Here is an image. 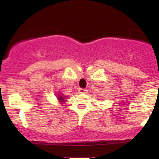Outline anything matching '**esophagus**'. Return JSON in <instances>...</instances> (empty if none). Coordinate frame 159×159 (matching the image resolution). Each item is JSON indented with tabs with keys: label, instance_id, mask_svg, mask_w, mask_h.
<instances>
[{
	"label": "esophagus",
	"instance_id": "1",
	"mask_svg": "<svg viewBox=\"0 0 159 159\" xmlns=\"http://www.w3.org/2000/svg\"><path fill=\"white\" fill-rule=\"evenodd\" d=\"M78 92H79V93H81V94H85L87 93V90H86V89H82V88H80L79 90H78Z\"/></svg>",
	"mask_w": 159,
	"mask_h": 159
}]
</instances>
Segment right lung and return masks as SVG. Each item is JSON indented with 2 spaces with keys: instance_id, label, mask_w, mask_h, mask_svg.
<instances>
[{
  "instance_id": "add662e5",
  "label": "right lung",
  "mask_w": 159,
  "mask_h": 159,
  "mask_svg": "<svg viewBox=\"0 0 159 159\" xmlns=\"http://www.w3.org/2000/svg\"><path fill=\"white\" fill-rule=\"evenodd\" d=\"M56 96H57V98L58 102H59L61 104H64L66 102V99L67 96H63V95H62L61 93L56 94Z\"/></svg>"
}]
</instances>
